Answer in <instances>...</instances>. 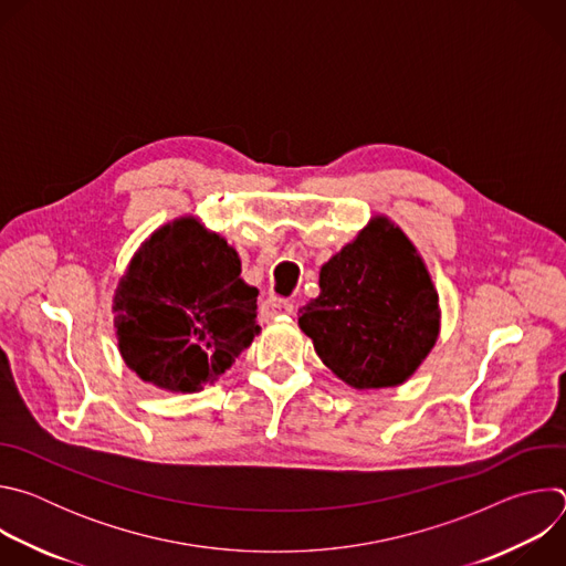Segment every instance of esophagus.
<instances>
[{"label":"esophagus","mask_w":566,"mask_h":566,"mask_svg":"<svg viewBox=\"0 0 566 566\" xmlns=\"http://www.w3.org/2000/svg\"><path fill=\"white\" fill-rule=\"evenodd\" d=\"M293 302L289 300H280V297H266L262 304H260V317L264 322L269 319H275L280 315H291L293 313Z\"/></svg>","instance_id":"esophagus-1"}]
</instances>
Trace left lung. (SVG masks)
Here are the masks:
<instances>
[{"mask_svg":"<svg viewBox=\"0 0 566 566\" xmlns=\"http://www.w3.org/2000/svg\"><path fill=\"white\" fill-rule=\"evenodd\" d=\"M300 313L319 360L356 389L406 382L441 327L428 266L387 217H374L319 269V295Z\"/></svg>","mask_w":566,"mask_h":566,"instance_id":"obj_1","label":"left lung"}]
</instances>
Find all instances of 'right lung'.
I'll return each mask as SVG.
<instances>
[{
  "instance_id": "obj_1",
  "label": "right lung",
  "mask_w": 566,
  "mask_h": 566,
  "mask_svg": "<svg viewBox=\"0 0 566 566\" xmlns=\"http://www.w3.org/2000/svg\"><path fill=\"white\" fill-rule=\"evenodd\" d=\"M228 241L179 217L143 241L114 293L125 365L160 389L214 382L260 334L258 289Z\"/></svg>"
}]
</instances>
